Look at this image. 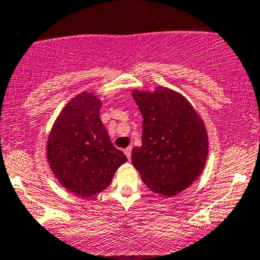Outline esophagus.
I'll return each mask as SVG.
<instances>
[{
	"label": "esophagus",
	"mask_w": 260,
	"mask_h": 260,
	"mask_svg": "<svg viewBox=\"0 0 260 260\" xmlns=\"http://www.w3.org/2000/svg\"><path fill=\"white\" fill-rule=\"evenodd\" d=\"M123 152H124L125 157H127L128 160H129L131 159V154H132V147H128V148H125Z\"/></svg>",
	"instance_id": "obj_1"
}]
</instances>
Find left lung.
<instances>
[{"mask_svg": "<svg viewBox=\"0 0 260 260\" xmlns=\"http://www.w3.org/2000/svg\"><path fill=\"white\" fill-rule=\"evenodd\" d=\"M132 95L143 117L142 146L133 148V166L152 192L178 194L201 176L206 166V125L187 98L173 89H135Z\"/></svg>", "mask_w": 260, "mask_h": 260, "instance_id": "1", "label": "left lung"}]
</instances>
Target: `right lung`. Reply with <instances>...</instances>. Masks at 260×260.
<instances>
[{
	"mask_svg": "<svg viewBox=\"0 0 260 260\" xmlns=\"http://www.w3.org/2000/svg\"><path fill=\"white\" fill-rule=\"evenodd\" d=\"M101 106L93 93L76 95L57 117L47 139V159L54 177L80 197L106 189L117 169L127 162L101 121Z\"/></svg>",
	"mask_w": 260,
	"mask_h": 260,
	"instance_id": "1",
	"label": "right lung"
}]
</instances>
